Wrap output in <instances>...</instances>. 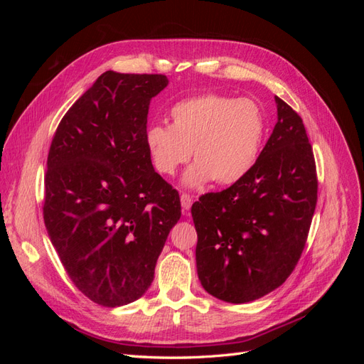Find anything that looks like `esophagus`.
I'll use <instances>...</instances> for the list:
<instances>
[{
    "label": "esophagus",
    "mask_w": 364,
    "mask_h": 364,
    "mask_svg": "<svg viewBox=\"0 0 364 364\" xmlns=\"http://www.w3.org/2000/svg\"><path fill=\"white\" fill-rule=\"evenodd\" d=\"M181 203H182L183 211H190V208H191V205H193V197H191L190 194L182 193V194H181Z\"/></svg>",
    "instance_id": "1"
}]
</instances>
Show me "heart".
Segmentation results:
<instances>
[{"label":"heart","mask_w":364,"mask_h":364,"mask_svg":"<svg viewBox=\"0 0 364 364\" xmlns=\"http://www.w3.org/2000/svg\"><path fill=\"white\" fill-rule=\"evenodd\" d=\"M171 126L151 124L146 146L153 167L164 176H174L194 153L196 162L183 176L186 186L209 181L235 183L257 162L266 135L261 107L249 98L205 94L176 103Z\"/></svg>","instance_id":"b5f03b06"}]
</instances>
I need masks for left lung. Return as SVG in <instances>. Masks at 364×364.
Wrapping results in <instances>:
<instances>
[{
    "instance_id": "left-lung-1",
    "label": "left lung",
    "mask_w": 364,
    "mask_h": 364,
    "mask_svg": "<svg viewBox=\"0 0 364 364\" xmlns=\"http://www.w3.org/2000/svg\"><path fill=\"white\" fill-rule=\"evenodd\" d=\"M278 123L250 171L191 206L203 289L246 304L278 289L305 247L317 203V174L302 118L274 97Z\"/></svg>"
}]
</instances>
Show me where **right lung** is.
Wrapping results in <instances>:
<instances>
[{
    "label": "right lung",
    "instance_id": "right-lung-1",
    "mask_svg": "<svg viewBox=\"0 0 364 364\" xmlns=\"http://www.w3.org/2000/svg\"><path fill=\"white\" fill-rule=\"evenodd\" d=\"M162 74L103 73L63 115L47 159L43 222L70 279L103 306L147 291L181 218L179 193L146 146Z\"/></svg>",
    "mask_w": 364,
    "mask_h": 364
}]
</instances>
